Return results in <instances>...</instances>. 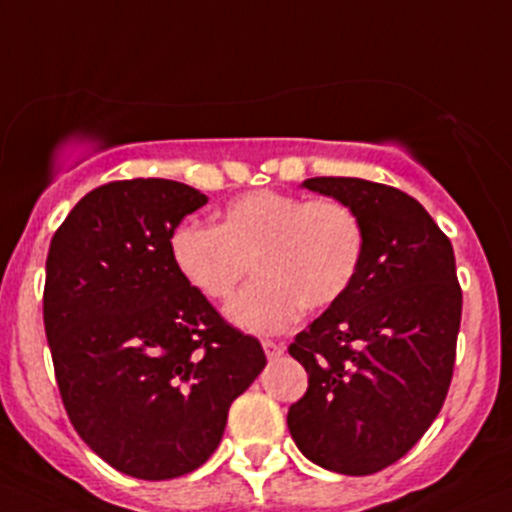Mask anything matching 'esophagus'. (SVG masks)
<instances>
[{
	"label": "esophagus",
	"instance_id": "esophagus-1",
	"mask_svg": "<svg viewBox=\"0 0 512 512\" xmlns=\"http://www.w3.org/2000/svg\"><path fill=\"white\" fill-rule=\"evenodd\" d=\"M262 347H265V355L269 359H277V357L284 355V347L279 345V342H274V340H265V342H262Z\"/></svg>",
	"mask_w": 512,
	"mask_h": 512
}]
</instances>
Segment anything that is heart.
<instances>
[{
	"label": "heart",
	"instance_id": "heart-1",
	"mask_svg": "<svg viewBox=\"0 0 512 512\" xmlns=\"http://www.w3.org/2000/svg\"><path fill=\"white\" fill-rule=\"evenodd\" d=\"M362 218L338 199L260 189L218 211L216 228L184 221L170 233L174 272L209 301H228L252 269L257 282L228 306L247 333H279L311 311L335 306L364 260Z\"/></svg>",
	"mask_w": 512,
	"mask_h": 512
}]
</instances>
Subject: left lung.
Listing matches in <instances>:
<instances>
[{
  "instance_id": "obj_1",
  "label": "left lung",
  "mask_w": 512,
  "mask_h": 512,
  "mask_svg": "<svg viewBox=\"0 0 512 512\" xmlns=\"http://www.w3.org/2000/svg\"><path fill=\"white\" fill-rule=\"evenodd\" d=\"M301 187L352 206L367 247L352 289L289 345L308 389L286 423L313 464L376 474L425 435L447 398L462 320L454 250L401 189L357 177Z\"/></svg>"
}]
</instances>
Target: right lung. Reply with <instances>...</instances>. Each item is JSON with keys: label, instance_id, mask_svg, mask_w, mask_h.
Segmentation results:
<instances>
[{"label": "right lung", "instance_id": "1", "mask_svg": "<svg viewBox=\"0 0 512 512\" xmlns=\"http://www.w3.org/2000/svg\"><path fill=\"white\" fill-rule=\"evenodd\" d=\"M206 196L172 179L92 189L50 240L43 323L70 423L104 462L165 481L216 452L267 357L174 272L167 240Z\"/></svg>", "mask_w": 512, "mask_h": 512}]
</instances>
